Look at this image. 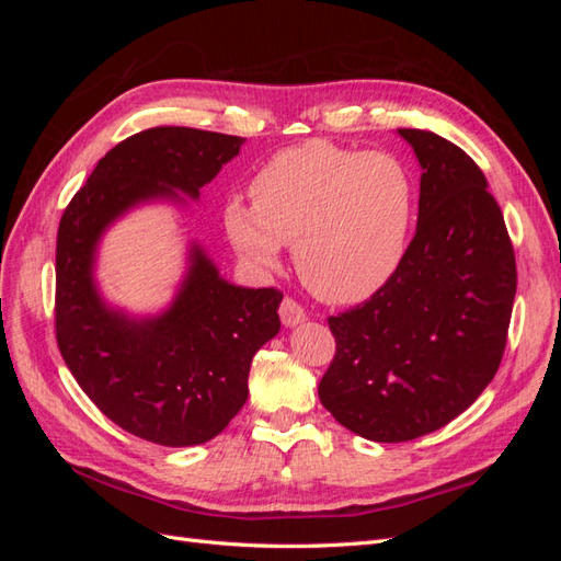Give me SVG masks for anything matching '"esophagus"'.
I'll return each instance as SVG.
<instances>
[{
  "label": "esophagus",
  "mask_w": 561,
  "mask_h": 561,
  "mask_svg": "<svg viewBox=\"0 0 561 561\" xmlns=\"http://www.w3.org/2000/svg\"><path fill=\"white\" fill-rule=\"evenodd\" d=\"M278 313H280V320L285 328H295V325H299V322L307 320V311H304L301 304H297L293 297H285L280 301Z\"/></svg>",
  "instance_id": "34e87169"
}]
</instances>
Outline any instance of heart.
<instances>
[{"label": "heart", "instance_id": "1", "mask_svg": "<svg viewBox=\"0 0 561 561\" xmlns=\"http://www.w3.org/2000/svg\"><path fill=\"white\" fill-rule=\"evenodd\" d=\"M252 208L231 201L225 229L243 260L271 268L280 245L309 290L330 304L375 295L402 262L414 213L407 168L383 151L311 140L268 159L250 184Z\"/></svg>", "mask_w": 561, "mask_h": 561}]
</instances>
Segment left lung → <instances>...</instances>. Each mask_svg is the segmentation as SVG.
Wrapping results in <instances>:
<instances>
[{
	"label": "left lung",
	"mask_w": 561,
	"mask_h": 561,
	"mask_svg": "<svg viewBox=\"0 0 561 561\" xmlns=\"http://www.w3.org/2000/svg\"><path fill=\"white\" fill-rule=\"evenodd\" d=\"M421 163L419 222L388 283L328 318L336 351L318 396L355 435L407 443L447 426L501 365L517 266L486 178L461 147L400 128Z\"/></svg>",
	"instance_id": "8db88e82"
}]
</instances>
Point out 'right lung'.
<instances>
[{
	"label": "right lung",
	"mask_w": 561,
	"mask_h": 561,
	"mask_svg": "<svg viewBox=\"0 0 561 561\" xmlns=\"http://www.w3.org/2000/svg\"><path fill=\"white\" fill-rule=\"evenodd\" d=\"M243 138L184 126L135 133L98 161L67 203L56 241V342L93 404L126 433L163 447L203 445L248 400L252 355L280 330L278 287H236L198 245L173 307L130 320L93 285L100 233L147 198L198 196Z\"/></svg>",
	"instance_id": "1"
}]
</instances>
